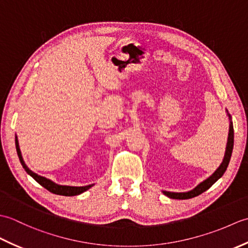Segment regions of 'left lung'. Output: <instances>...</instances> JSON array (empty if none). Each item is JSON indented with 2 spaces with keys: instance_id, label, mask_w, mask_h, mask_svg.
I'll list each match as a JSON object with an SVG mask.
<instances>
[{
  "instance_id": "obj_1",
  "label": "left lung",
  "mask_w": 248,
  "mask_h": 248,
  "mask_svg": "<svg viewBox=\"0 0 248 248\" xmlns=\"http://www.w3.org/2000/svg\"><path fill=\"white\" fill-rule=\"evenodd\" d=\"M229 117H230V116H229ZM233 134H234L233 133V124H232V123H230L227 148H226V154H225L224 161H223L222 164H220V166L218 167V170L215 171L211 177L208 178L207 180H204L203 182L200 183L199 186H197L194 189H192V191L186 192V193H171V192H163V193H164L167 197L172 198V199H189V198L198 196V195L205 192L208 188L211 187L213 184L224 175V172L226 171V170H227L228 164L230 162L231 155H232V149H233V139H234Z\"/></svg>"
}]
</instances>
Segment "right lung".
Masks as SVG:
<instances>
[{"instance_id":"add662e5","label":"right lung","mask_w":248,"mask_h":248,"mask_svg":"<svg viewBox=\"0 0 248 248\" xmlns=\"http://www.w3.org/2000/svg\"><path fill=\"white\" fill-rule=\"evenodd\" d=\"M16 149H17V154L19 156V160L21 162V164H22L23 168L25 170V171L29 173L30 176L33 177L35 180L38 182L40 186H43L45 188L48 189L51 193L56 194V195H62V196H76V195L78 194H82L83 192L87 191L89 187H92L93 186H59V184H56L54 182H52L49 179H46L45 177H41L38 176L37 173L31 171L30 168H28V166L25 165V163L22 159V155H21V151L19 148V143H18V140H17V136H16Z\"/></svg>"}]
</instances>
